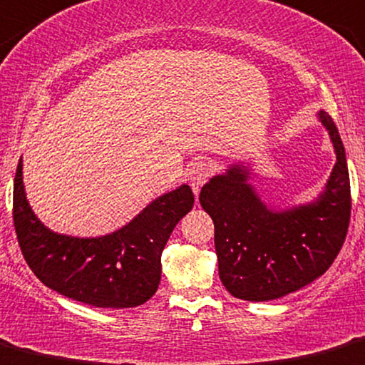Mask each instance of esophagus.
I'll return each mask as SVG.
<instances>
[{
    "label": "esophagus",
    "instance_id": "1",
    "mask_svg": "<svg viewBox=\"0 0 365 365\" xmlns=\"http://www.w3.org/2000/svg\"><path fill=\"white\" fill-rule=\"evenodd\" d=\"M212 176V164L206 159H195L194 163H190L189 166V182L192 187L194 194L199 192L202 185L208 182V178Z\"/></svg>",
    "mask_w": 365,
    "mask_h": 365
}]
</instances>
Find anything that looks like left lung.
<instances>
[{
  "mask_svg": "<svg viewBox=\"0 0 365 365\" xmlns=\"http://www.w3.org/2000/svg\"><path fill=\"white\" fill-rule=\"evenodd\" d=\"M337 163L324 194L289 212L267 208L231 168L210 180L199 202L213 218L218 274L234 297L271 301L302 289L332 266L346 237L351 213L350 175L343 141L331 115L320 112Z\"/></svg>",
  "mask_w": 365,
  "mask_h": 365,
  "instance_id": "left-lung-1",
  "label": "left lung"
}]
</instances>
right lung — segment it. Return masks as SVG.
Instances as JSON below:
<instances>
[{"label":"right lung","mask_w":365,"mask_h":365,"mask_svg":"<svg viewBox=\"0 0 365 365\" xmlns=\"http://www.w3.org/2000/svg\"><path fill=\"white\" fill-rule=\"evenodd\" d=\"M192 205V190L182 185L150 202L120 231L83 240L48 231L34 217L24 194L22 163L14 180L15 234L31 271L48 289L98 308H134L155 294L160 255Z\"/></svg>","instance_id":"right-lung-1"}]
</instances>
